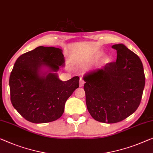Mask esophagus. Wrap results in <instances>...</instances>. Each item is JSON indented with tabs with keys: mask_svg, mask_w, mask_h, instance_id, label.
Masks as SVG:
<instances>
[{
	"mask_svg": "<svg viewBox=\"0 0 153 153\" xmlns=\"http://www.w3.org/2000/svg\"><path fill=\"white\" fill-rule=\"evenodd\" d=\"M84 84V81L82 79L80 78V79H79V86H83Z\"/></svg>",
	"mask_w": 153,
	"mask_h": 153,
	"instance_id": "obj_1",
	"label": "esophagus"
}]
</instances>
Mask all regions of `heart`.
Returning <instances> with one entry per match:
<instances>
[{"label":"heart","mask_w":153,"mask_h":153,"mask_svg":"<svg viewBox=\"0 0 153 153\" xmlns=\"http://www.w3.org/2000/svg\"><path fill=\"white\" fill-rule=\"evenodd\" d=\"M102 56H103V52H102V51H97L96 53H95V58L96 59H99V58H101ZM108 60H109V58L107 56L104 57V58H103V62L104 63H107L108 62Z\"/></svg>","instance_id":"heart-1"}]
</instances>
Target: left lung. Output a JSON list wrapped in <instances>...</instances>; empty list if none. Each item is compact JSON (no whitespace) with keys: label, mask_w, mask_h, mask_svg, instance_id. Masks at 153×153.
<instances>
[{"label":"left lung","mask_w":153,"mask_h":153,"mask_svg":"<svg viewBox=\"0 0 153 153\" xmlns=\"http://www.w3.org/2000/svg\"><path fill=\"white\" fill-rule=\"evenodd\" d=\"M117 60L83 77L88 112L93 119L113 124L126 119L137 109L145 86L142 61L123 44L114 45Z\"/></svg>","instance_id":"8db88e82"}]
</instances>
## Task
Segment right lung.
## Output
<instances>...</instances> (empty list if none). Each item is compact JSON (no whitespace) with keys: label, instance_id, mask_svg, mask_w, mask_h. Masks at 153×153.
Listing matches in <instances>:
<instances>
[{"label":"right lung","instance_id":"obj_1","mask_svg":"<svg viewBox=\"0 0 153 153\" xmlns=\"http://www.w3.org/2000/svg\"><path fill=\"white\" fill-rule=\"evenodd\" d=\"M64 66L62 50L53 47H38L17 59L9 81L11 102L25 119L41 124L62 115L79 79L60 80L57 71Z\"/></svg>","mask_w":153,"mask_h":153}]
</instances>
